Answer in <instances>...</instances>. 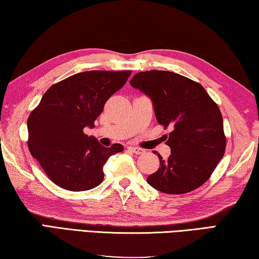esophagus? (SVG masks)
Returning <instances> with one entry per match:
<instances>
[{
    "label": "esophagus",
    "instance_id": "esophagus-1",
    "mask_svg": "<svg viewBox=\"0 0 259 259\" xmlns=\"http://www.w3.org/2000/svg\"><path fill=\"white\" fill-rule=\"evenodd\" d=\"M127 149H128L130 151L134 152L135 155H143V153L146 152V150H144V149H142V148H138V147H128Z\"/></svg>",
    "mask_w": 259,
    "mask_h": 259
}]
</instances>
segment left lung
<instances>
[{
  "instance_id": "left-lung-1",
  "label": "left lung",
  "mask_w": 259,
  "mask_h": 259,
  "mask_svg": "<svg viewBox=\"0 0 259 259\" xmlns=\"http://www.w3.org/2000/svg\"><path fill=\"white\" fill-rule=\"evenodd\" d=\"M130 83L151 98L158 122L165 130L173 128L166 141L170 156L165 160L158 153L159 168L148 176L147 182L169 194L201 187L225 153L219 106L200 84L171 71H141Z\"/></svg>"
}]
</instances>
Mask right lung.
<instances>
[{
	"label": "right lung",
	"instance_id": "right-lung-1",
	"mask_svg": "<svg viewBox=\"0 0 259 259\" xmlns=\"http://www.w3.org/2000/svg\"><path fill=\"white\" fill-rule=\"evenodd\" d=\"M131 70H91L53 84L27 120L28 148L54 184L86 191L102 183L103 165L121 152L115 143L104 148L84 127L94 126L104 103L125 85Z\"/></svg>",
	"mask_w": 259,
	"mask_h": 259
}]
</instances>
